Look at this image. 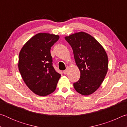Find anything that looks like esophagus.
Instances as JSON below:
<instances>
[{
  "mask_svg": "<svg viewBox=\"0 0 127 127\" xmlns=\"http://www.w3.org/2000/svg\"><path fill=\"white\" fill-rule=\"evenodd\" d=\"M67 72H68V69H66L64 70V71H63V73H64V74H65L67 73Z\"/></svg>",
  "mask_w": 127,
  "mask_h": 127,
  "instance_id": "34e87169",
  "label": "esophagus"
}]
</instances>
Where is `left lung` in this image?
<instances>
[{
	"label": "left lung",
	"mask_w": 127,
	"mask_h": 127,
	"mask_svg": "<svg viewBox=\"0 0 127 127\" xmlns=\"http://www.w3.org/2000/svg\"><path fill=\"white\" fill-rule=\"evenodd\" d=\"M71 46L75 61L81 72L79 80L73 83L75 90L89 95L101 85L108 69V58L103 47L95 38L84 32L65 37Z\"/></svg>",
	"instance_id": "8db88e82"
}]
</instances>
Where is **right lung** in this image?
I'll return each instance as SVG.
<instances>
[{
    "label": "right lung",
    "mask_w": 127,
    "mask_h": 127,
    "mask_svg": "<svg viewBox=\"0 0 127 127\" xmlns=\"http://www.w3.org/2000/svg\"><path fill=\"white\" fill-rule=\"evenodd\" d=\"M53 34L39 33L26 43L19 54L18 68L27 87L37 95L55 91L61 75L53 66L50 49L59 40Z\"/></svg>",
    "instance_id": "right-lung-1"
}]
</instances>
